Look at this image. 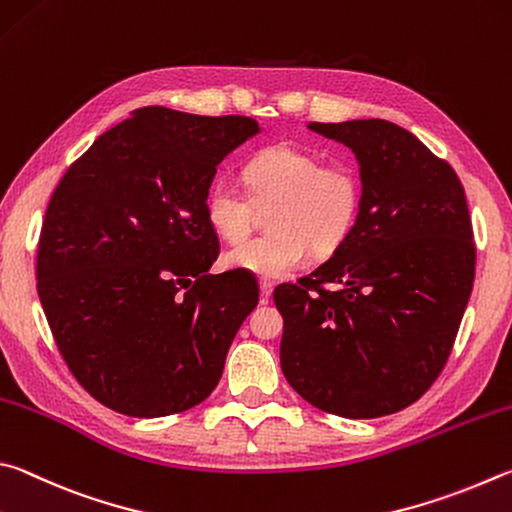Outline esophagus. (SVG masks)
Instances as JSON below:
<instances>
[{
    "mask_svg": "<svg viewBox=\"0 0 512 512\" xmlns=\"http://www.w3.org/2000/svg\"><path fill=\"white\" fill-rule=\"evenodd\" d=\"M272 292H274V283L267 281V279H261V297H263V301L270 299Z\"/></svg>",
    "mask_w": 512,
    "mask_h": 512,
    "instance_id": "obj_1",
    "label": "esophagus"
}]
</instances>
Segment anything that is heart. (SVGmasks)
Masks as SVG:
<instances>
[{"label":"heart","mask_w":512,"mask_h":512,"mask_svg":"<svg viewBox=\"0 0 512 512\" xmlns=\"http://www.w3.org/2000/svg\"><path fill=\"white\" fill-rule=\"evenodd\" d=\"M249 193L227 177L215 179L204 197L206 222L222 240L238 242L256 222V206L276 202L272 233L249 238L224 254V263L265 279H279L317 256L333 254L351 236L362 211L364 186L357 168L297 143L258 150L245 166Z\"/></svg>","instance_id":"obj_1"}]
</instances>
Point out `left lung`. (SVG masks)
I'll use <instances>...</instances> for the list:
<instances>
[{
	"label": "left lung",
	"instance_id": "obj_1",
	"mask_svg": "<svg viewBox=\"0 0 512 512\" xmlns=\"http://www.w3.org/2000/svg\"><path fill=\"white\" fill-rule=\"evenodd\" d=\"M308 128L355 152L364 197L344 245L299 285L274 290L281 369L328 414H396L441 375L468 306L477 249L463 184L391 121Z\"/></svg>",
	"mask_w": 512,
	"mask_h": 512
}]
</instances>
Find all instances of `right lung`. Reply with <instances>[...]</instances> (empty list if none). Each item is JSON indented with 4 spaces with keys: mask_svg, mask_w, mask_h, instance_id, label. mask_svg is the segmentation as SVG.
<instances>
[{
    "mask_svg": "<svg viewBox=\"0 0 512 512\" xmlns=\"http://www.w3.org/2000/svg\"><path fill=\"white\" fill-rule=\"evenodd\" d=\"M249 116L150 105L62 175L38 242V294L62 360L119 414L159 418L211 396L242 321L249 274H209L204 197L220 161L258 134Z\"/></svg>",
    "mask_w": 512,
    "mask_h": 512,
    "instance_id": "obj_1",
    "label": "right lung"
}]
</instances>
